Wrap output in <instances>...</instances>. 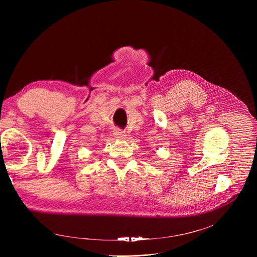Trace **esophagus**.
Here are the masks:
<instances>
[{"mask_svg":"<svg viewBox=\"0 0 257 257\" xmlns=\"http://www.w3.org/2000/svg\"><path fill=\"white\" fill-rule=\"evenodd\" d=\"M113 136L115 138H118V139H125V137H126L125 133H124V132H122L121 130H115L113 132Z\"/></svg>","mask_w":257,"mask_h":257,"instance_id":"obj_1","label":"esophagus"}]
</instances>
